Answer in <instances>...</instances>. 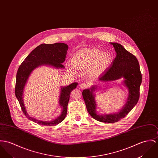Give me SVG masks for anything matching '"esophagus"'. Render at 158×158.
I'll use <instances>...</instances> for the list:
<instances>
[{
	"label": "esophagus",
	"mask_w": 158,
	"mask_h": 158,
	"mask_svg": "<svg viewBox=\"0 0 158 158\" xmlns=\"http://www.w3.org/2000/svg\"><path fill=\"white\" fill-rule=\"evenodd\" d=\"M86 87H87V85H86V83H81V84L80 85V86H79V87H80V89H85Z\"/></svg>",
	"instance_id": "obj_1"
}]
</instances>
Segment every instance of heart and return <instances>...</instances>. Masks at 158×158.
Masks as SVG:
<instances>
[{
  "mask_svg": "<svg viewBox=\"0 0 158 158\" xmlns=\"http://www.w3.org/2000/svg\"><path fill=\"white\" fill-rule=\"evenodd\" d=\"M110 57L108 53L101 52L97 49H83L77 51L72 56V64L75 68H84L92 65L91 71L100 73L109 66Z\"/></svg>",
  "mask_w": 158,
  "mask_h": 158,
  "instance_id": "b5f03b06",
  "label": "heart"
}]
</instances>
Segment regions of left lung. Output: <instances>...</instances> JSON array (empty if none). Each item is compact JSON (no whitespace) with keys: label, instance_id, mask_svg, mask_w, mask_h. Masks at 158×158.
<instances>
[{"label":"left lung","instance_id":"left-lung-1","mask_svg":"<svg viewBox=\"0 0 158 158\" xmlns=\"http://www.w3.org/2000/svg\"><path fill=\"white\" fill-rule=\"evenodd\" d=\"M115 48L116 56L110 67L107 68L99 77L100 81H113L123 78V84L127 87L129 96L126 104L118 113L100 115L97 113V104L94 92L97 86L85 89L83 97L90 115L95 119L107 123L118 122L127 115L135 106L139 98V88L142 82V75L137 58L127 51L121 44L110 43Z\"/></svg>","mask_w":158,"mask_h":158}]
</instances>
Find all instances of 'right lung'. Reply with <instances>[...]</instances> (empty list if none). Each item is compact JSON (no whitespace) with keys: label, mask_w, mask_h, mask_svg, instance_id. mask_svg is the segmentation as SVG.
Returning a JSON list of instances; mask_svg holds the SVG:
<instances>
[{"label":"right lung","mask_w":158,"mask_h":158,"mask_svg":"<svg viewBox=\"0 0 158 158\" xmlns=\"http://www.w3.org/2000/svg\"><path fill=\"white\" fill-rule=\"evenodd\" d=\"M68 49V46L65 43H43L36 47L29 54L18 69L15 87V97L19 102L23 114L27 118L43 126H54L64 120L67 114L68 104L69 100L70 94L72 90L77 87L78 83H73L69 86L61 87L59 98V106L61 107L62 112L57 118L51 121L38 120L31 117L28 114L23 100L24 87L31 72L39 66L49 65L57 69L64 68V66L62 63L65 60Z\"/></svg>","instance_id":"obj_1"}]
</instances>
